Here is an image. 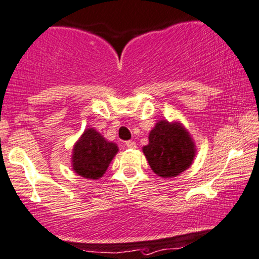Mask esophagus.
<instances>
[{
	"instance_id": "esophagus-1",
	"label": "esophagus",
	"mask_w": 259,
	"mask_h": 259,
	"mask_svg": "<svg viewBox=\"0 0 259 259\" xmlns=\"http://www.w3.org/2000/svg\"><path fill=\"white\" fill-rule=\"evenodd\" d=\"M125 146L127 147V148H132V149L136 148V143L134 142V141H126V142H125Z\"/></svg>"
}]
</instances>
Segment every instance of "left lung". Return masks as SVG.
Wrapping results in <instances>:
<instances>
[{"instance_id": "obj_1", "label": "left lung", "mask_w": 259, "mask_h": 259, "mask_svg": "<svg viewBox=\"0 0 259 259\" xmlns=\"http://www.w3.org/2000/svg\"><path fill=\"white\" fill-rule=\"evenodd\" d=\"M149 143L142 148L150 168L162 178L177 177L191 166L195 143L181 123L159 120L150 130Z\"/></svg>"}]
</instances>
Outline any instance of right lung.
<instances>
[{
    "mask_svg": "<svg viewBox=\"0 0 259 259\" xmlns=\"http://www.w3.org/2000/svg\"><path fill=\"white\" fill-rule=\"evenodd\" d=\"M118 152L116 143L109 142L93 127H88L75 143L73 149V169L78 176L87 179L103 177Z\"/></svg>",
    "mask_w": 259,
    "mask_h": 259,
    "instance_id": "1",
    "label": "right lung"
}]
</instances>
